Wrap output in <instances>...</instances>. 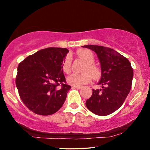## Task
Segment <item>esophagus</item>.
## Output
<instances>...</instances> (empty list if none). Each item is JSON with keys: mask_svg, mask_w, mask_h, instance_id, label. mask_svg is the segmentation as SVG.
Listing matches in <instances>:
<instances>
[{"mask_svg": "<svg viewBox=\"0 0 150 150\" xmlns=\"http://www.w3.org/2000/svg\"><path fill=\"white\" fill-rule=\"evenodd\" d=\"M73 88H77V89H81V88H82V86H73Z\"/></svg>", "mask_w": 150, "mask_h": 150, "instance_id": "obj_1", "label": "esophagus"}]
</instances>
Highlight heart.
Here are the masks:
<instances>
[{
	"mask_svg": "<svg viewBox=\"0 0 150 150\" xmlns=\"http://www.w3.org/2000/svg\"><path fill=\"white\" fill-rule=\"evenodd\" d=\"M77 55L82 58L86 62L82 73H73L67 77L69 84L73 86H82L90 82L92 77L98 79L100 76V71L98 68L93 64L95 57L93 53L88 49H80L77 52ZM62 69L64 73H69L71 69V59L68 55L64 59L62 65Z\"/></svg>",
	"mask_w": 150,
	"mask_h": 150,
	"instance_id": "b5f03b06",
	"label": "heart"
}]
</instances>
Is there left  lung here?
<instances>
[{
    "mask_svg": "<svg viewBox=\"0 0 150 150\" xmlns=\"http://www.w3.org/2000/svg\"><path fill=\"white\" fill-rule=\"evenodd\" d=\"M83 48L94 51L101 66L102 88L93 89L86 100L89 111L98 115H108L120 108L132 88L133 69L129 60L117 51L107 47L86 45Z\"/></svg>",
    "mask_w": 150,
    "mask_h": 150,
    "instance_id": "obj_1",
    "label": "left lung"
}]
</instances>
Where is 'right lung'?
Here are the masks:
<instances>
[{"label":"right lung","mask_w":150,"mask_h":150,"mask_svg":"<svg viewBox=\"0 0 150 150\" xmlns=\"http://www.w3.org/2000/svg\"><path fill=\"white\" fill-rule=\"evenodd\" d=\"M69 51L47 48L28 56L18 66L16 85L24 105L33 112L52 115L62 107L71 86L62 65Z\"/></svg>","instance_id":"add662e5"}]
</instances>
